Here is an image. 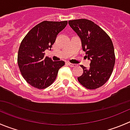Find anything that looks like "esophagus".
Returning a JSON list of instances; mask_svg holds the SVG:
<instances>
[{"instance_id": "1", "label": "esophagus", "mask_w": 130, "mask_h": 130, "mask_svg": "<svg viewBox=\"0 0 130 130\" xmlns=\"http://www.w3.org/2000/svg\"><path fill=\"white\" fill-rule=\"evenodd\" d=\"M68 65H69L70 67H74L75 66V64L71 63H70V62H68Z\"/></svg>"}]
</instances>
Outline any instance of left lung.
<instances>
[{
    "label": "left lung",
    "mask_w": 130,
    "mask_h": 130,
    "mask_svg": "<svg viewBox=\"0 0 130 130\" xmlns=\"http://www.w3.org/2000/svg\"><path fill=\"white\" fill-rule=\"evenodd\" d=\"M69 24L80 37L86 56L91 60L89 69L81 65L83 74L77 77L78 81L87 89L102 86L110 78L115 65L111 39L99 25L89 20H70Z\"/></svg>",
    "instance_id": "left-lung-1"
}]
</instances>
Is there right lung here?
I'll list each match as a JSON object with an SVG mask.
<instances>
[{
  "instance_id": "obj_1",
  "label": "right lung",
  "mask_w": 130,
  "mask_h": 130,
  "mask_svg": "<svg viewBox=\"0 0 130 130\" xmlns=\"http://www.w3.org/2000/svg\"><path fill=\"white\" fill-rule=\"evenodd\" d=\"M67 23V21H44L32 28L21 41L18 64L23 77L31 86L40 89L50 86L65 65L63 61H53L45 57L44 51L52 47Z\"/></svg>"
}]
</instances>
